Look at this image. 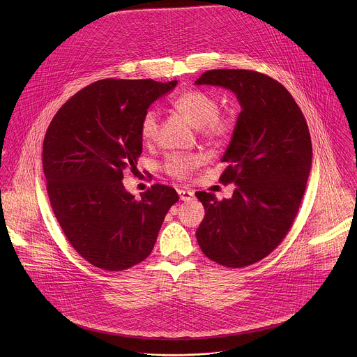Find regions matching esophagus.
<instances>
[{
    "label": "esophagus",
    "instance_id": "34e87169",
    "mask_svg": "<svg viewBox=\"0 0 357 357\" xmlns=\"http://www.w3.org/2000/svg\"><path fill=\"white\" fill-rule=\"evenodd\" d=\"M177 194H178V197H180L181 201H191L192 197H194V192L190 191V190H187V188H180V190H177Z\"/></svg>",
    "mask_w": 357,
    "mask_h": 357
}]
</instances>
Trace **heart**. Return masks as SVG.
I'll use <instances>...</instances> for the list:
<instances>
[{
    "instance_id": "1",
    "label": "heart",
    "mask_w": 357,
    "mask_h": 357,
    "mask_svg": "<svg viewBox=\"0 0 357 357\" xmlns=\"http://www.w3.org/2000/svg\"><path fill=\"white\" fill-rule=\"evenodd\" d=\"M173 107L210 143H224L232 137L238 128V114L234 109H218V99L206 91L191 89L178 95ZM159 130V116L155 109L144 112L140 121V136L144 143H153ZM202 158L197 153H170L163 170L174 178H187L197 169Z\"/></svg>"
}]
</instances>
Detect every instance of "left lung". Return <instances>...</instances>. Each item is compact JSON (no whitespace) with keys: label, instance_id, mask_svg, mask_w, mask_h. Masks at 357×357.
<instances>
[{"label":"left lung","instance_id":"obj_1","mask_svg":"<svg viewBox=\"0 0 357 357\" xmlns=\"http://www.w3.org/2000/svg\"><path fill=\"white\" fill-rule=\"evenodd\" d=\"M195 84L227 88L242 105L220 176L236 188L222 201L195 194L206 213L197 239L211 261L249 266L280 245L298 214L312 165L305 116L282 84L257 71L208 70Z\"/></svg>","mask_w":357,"mask_h":357}]
</instances>
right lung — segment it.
I'll list each match as a JSON object with an SVG mask.
<instances>
[{"label":"right lung","instance_id":"obj_1","mask_svg":"<svg viewBox=\"0 0 357 357\" xmlns=\"http://www.w3.org/2000/svg\"><path fill=\"white\" fill-rule=\"evenodd\" d=\"M177 81L102 79L64 102L48 126L43 167L54 217L74 250L104 271H123L153 252L174 188L153 184L140 199L125 172L143 151L140 121Z\"/></svg>","mask_w":357,"mask_h":357}]
</instances>
